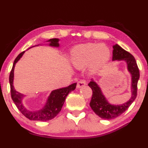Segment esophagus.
Listing matches in <instances>:
<instances>
[{
  "instance_id": "1",
  "label": "esophagus",
  "mask_w": 148,
  "mask_h": 148,
  "mask_svg": "<svg viewBox=\"0 0 148 148\" xmlns=\"http://www.w3.org/2000/svg\"><path fill=\"white\" fill-rule=\"evenodd\" d=\"M86 82L84 80H79L78 83H77V88H81V87L84 86V85H86Z\"/></svg>"
}]
</instances>
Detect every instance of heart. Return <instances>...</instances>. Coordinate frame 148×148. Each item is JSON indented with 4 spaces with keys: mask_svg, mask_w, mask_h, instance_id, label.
Returning <instances> with one entry per match:
<instances>
[{
    "mask_svg": "<svg viewBox=\"0 0 148 148\" xmlns=\"http://www.w3.org/2000/svg\"><path fill=\"white\" fill-rule=\"evenodd\" d=\"M109 50L105 45L88 43L78 45L71 51V62L78 68L86 66L90 63L92 68L103 66L109 60Z\"/></svg>",
    "mask_w": 148,
    "mask_h": 148,
    "instance_id": "obj_1",
    "label": "heart"
}]
</instances>
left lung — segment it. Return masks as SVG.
Instances as JSON below:
<instances>
[{"instance_id":"8db88e82","label":"left lung","mask_w":148,"mask_h":148,"mask_svg":"<svg viewBox=\"0 0 148 148\" xmlns=\"http://www.w3.org/2000/svg\"><path fill=\"white\" fill-rule=\"evenodd\" d=\"M113 61L124 60L127 64V69L132 74V97L127 103L119 105H111L108 103L101 92L98 84L92 80L88 83V86L92 90L90 106L97 115L104 119H113L123 113L137 97V82L139 78V70L136 59L130 53L116 44L113 45Z\"/></svg>"}]
</instances>
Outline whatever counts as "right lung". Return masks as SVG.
<instances>
[{"label": "right lung", "instance_id": "add662e5", "mask_svg": "<svg viewBox=\"0 0 148 148\" xmlns=\"http://www.w3.org/2000/svg\"><path fill=\"white\" fill-rule=\"evenodd\" d=\"M47 41H49L50 43H49V45H51V46H59V43H58L59 39H50ZM25 51L18 54L17 57L15 58V60L14 61L13 66H12V68L11 69V73H10L9 82L10 86H11V95L12 101H13L14 103L15 104L16 107L19 110L21 113L25 116V117L29 119L32 121H45L52 119L56 116H57L58 114L61 111L62 106L64 105V101H65L67 95L76 88V83L72 84L68 87H65V88L53 90L51 92L50 95H49L45 107L42 109H41L40 111H29L28 109H27L23 105L22 99L23 97V95L21 94V93L17 92V91H16L13 85H12V83H13L12 82H13L14 66H15V64L16 62L20 60V58L22 57V56L23 55Z\"/></svg>", "mask_w": 148, "mask_h": 148}]
</instances>
